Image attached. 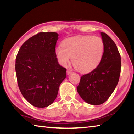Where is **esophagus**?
Masks as SVG:
<instances>
[{
    "label": "esophagus",
    "instance_id": "1",
    "mask_svg": "<svg viewBox=\"0 0 134 134\" xmlns=\"http://www.w3.org/2000/svg\"><path fill=\"white\" fill-rule=\"evenodd\" d=\"M71 73H72V71L71 70H70V69H68L67 70V75H69V74H71Z\"/></svg>",
    "mask_w": 134,
    "mask_h": 134
}]
</instances>
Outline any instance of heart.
Returning <instances> with one entry per match:
<instances>
[{"label":"heart","instance_id":"1","mask_svg":"<svg viewBox=\"0 0 134 134\" xmlns=\"http://www.w3.org/2000/svg\"><path fill=\"white\" fill-rule=\"evenodd\" d=\"M62 47L55 48V55L61 64L66 65L72 58V64L81 72H89L98 66L102 59L105 44L97 36L80 35L63 41Z\"/></svg>","mask_w":134,"mask_h":134}]
</instances>
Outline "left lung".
I'll return each instance as SVG.
<instances>
[{
    "mask_svg": "<svg viewBox=\"0 0 134 134\" xmlns=\"http://www.w3.org/2000/svg\"><path fill=\"white\" fill-rule=\"evenodd\" d=\"M105 51L96 69L81 76L77 90L86 102L99 105L107 100L118 83L121 59L114 41L105 32H101Z\"/></svg>",
    "mask_w": 134,
    "mask_h": 134,
    "instance_id": "8db88e82",
    "label": "left lung"
}]
</instances>
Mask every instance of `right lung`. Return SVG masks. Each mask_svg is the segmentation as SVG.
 I'll return each instance as SVG.
<instances>
[{
	"mask_svg": "<svg viewBox=\"0 0 134 134\" xmlns=\"http://www.w3.org/2000/svg\"><path fill=\"white\" fill-rule=\"evenodd\" d=\"M56 32H40L29 38L16 58L18 87L24 98L37 108L50 105L66 77V69L58 64Z\"/></svg>",
	"mask_w": 134,
	"mask_h": 134,
	"instance_id": "add662e5",
	"label": "right lung"
}]
</instances>
